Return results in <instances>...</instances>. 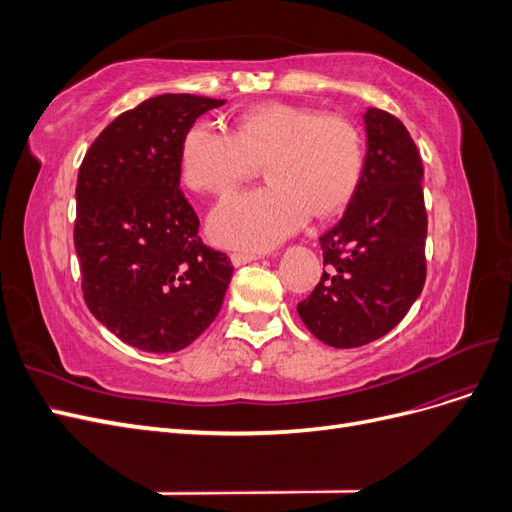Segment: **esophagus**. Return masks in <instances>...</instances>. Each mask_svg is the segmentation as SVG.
Instances as JSON below:
<instances>
[{
	"instance_id": "obj_1",
	"label": "esophagus",
	"mask_w": 512,
	"mask_h": 512,
	"mask_svg": "<svg viewBox=\"0 0 512 512\" xmlns=\"http://www.w3.org/2000/svg\"><path fill=\"white\" fill-rule=\"evenodd\" d=\"M258 258H260V254H256V252H235V254H230V260H232V265H235V267L247 265V262H254Z\"/></svg>"
}]
</instances>
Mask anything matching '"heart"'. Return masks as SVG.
Returning <instances> with one entry per match:
<instances>
[{"label": "heart", "mask_w": 512, "mask_h": 512, "mask_svg": "<svg viewBox=\"0 0 512 512\" xmlns=\"http://www.w3.org/2000/svg\"><path fill=\"white\" fill-rule=\"evenodd\" d=\"M265 162L262 188L237 192L209 215V235L232 250H269L352 198L363 141L350 121L273 102L243 113L235 132L196 121L181 143V177L196 192L224 194Z\"/></svg>", "instance_id": "obj_1"}]
</instances>
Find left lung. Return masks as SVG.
Masks as SVG:
<instances>
[{"label": "left lung", "mask_w": 512, "mask_h": 512, "mask_svg": "<svg viewBox=\"0 0 512 512\" xmlns=\"http://www.w3.org/2000/svg\"><path fill=\"white\" fill-rule=\"evenodd\" d=\"M367 153L350 203L320 237L327 271L297 312L320 342L359 348L395 329L425 284L423 162L404 123L363 113Z\"/></svg>", "instance_id": "left-lung-1"}]
</instances>
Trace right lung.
I'll use <instances>...</instances> for the list:
<instances>
[{
    "label": "right lung",
    "mask_w": 512,
    "mask_h": 512,
    "mask_svg": "<svg viewBox=\"0 0 512 512\" xmlns=\"http://www.w3.org/2000/svg\"><path fill=\"white\" fill-rule=\"evenodd\" d=\"M224 102L149 98L108 123L79 168L74 247L83 297L132 348L183 350L222 307L230 258L198 237V218L179 188V158L185 132Z\"/></svg>",
    "instance_id": "right-lung-1"
}]
</instances>
